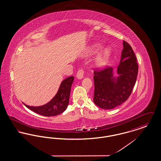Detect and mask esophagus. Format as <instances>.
Wrapping results in <instances>:
<instances>
[{
    "instance_id": "esophagus-1",
    "label": "esophagus",
    "mask_w": 161,
    "mask_h": 161,
    "mask_svg": "<svg viewBox=\"0 0 161 161\" xmlns=\"http://www.w3.org/2000/svg\"><path fill=\"white\" fill-rule=\"evenodd\" d=\"M84 70L82 68L78 69L77 72V77L78 79H81L84 76Z\"/></svg>"
}]
</instances>
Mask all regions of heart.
I'll return each instance as SVG.
<instances>
[{
  "instance_id": "1",
  "label": "heart",
  "mask_w": 161,
  "mask_h": 161,
  "mask_svg": "<svg viewBox=\"0 0 161 161\" xmlns=\"http://www.w3.org/2000/svg\"><path fill=\"white\" fill-rule=\"evenodd\" d=\"M101 47V45L100 44H96L92 46L90 49L89 52L91 53H96L98 50H99ZM110 56V50L108 48L104 49L96 57L95 63V65L98 68H103L105 67L109 61Z\"/></svg>"
}]
</instances>
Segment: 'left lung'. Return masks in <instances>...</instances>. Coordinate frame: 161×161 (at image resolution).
Returning <instances> with one entry per match:
<instances>
[{"instance_id": "left-lung-1", "label": "left lung", "mask_w": 161, "mask_h": 161, "mask_svg": "<svg viewBox=\"0 0 161 161\" xmlns=\"http://www.w3.org/2000/svg\"><path fill=\"white\" fill-rule=\"evenodd\" d=\"M121 61L118 66L119 77H113L112 68L94 70L93 102L104 109H112L122 104L130 97L138 73L137 60L132 47L123 40Z\"/></svg>"}]
</instances>
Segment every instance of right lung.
Segmentation results:
<instances>
[{"instance_id": "add662e5", "label": "right lung", "mask_w": 161, "mask_h": 161, "mask_svg": "<svg viewBox=\"0 0 161 161\" xmlns=\"http://www.w3.org/2000/svg\"><path fill=\"white\" fill-rule=\"evenodd\" d=\"M74 77L71 76L61 82L56 95L45 105L39 107H32L26 104L25 106L39 115L45 116H53L61 114L68 107L69 104L70 89Z\"/></svg>"}]
</instances>
